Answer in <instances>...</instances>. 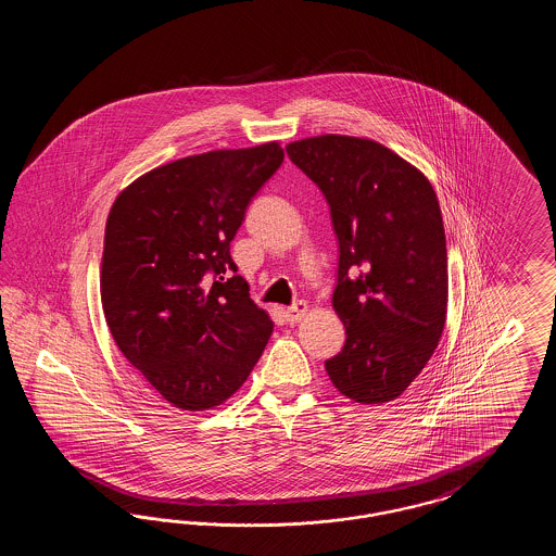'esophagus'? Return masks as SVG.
Returning a JSON list of instances; mask_svg holds the SVG:
<instances>
[{
	"instance_id": "obj_1",
	"label": "esophagus",
	"mask_w": 556,
	"mask_h": 556,
	"mask_svg": "<svg viewBox=\"0 0 556 556\" xmlns=\"http://www.w3.org/2000/svg\"><path fill=\"white\" fill-rule=\"evenodd\" d=\"M306 313H308V304H306L304 300H300V302H295L293 306H290V308L286 311V318H288L290 323H298V320L304 318Z\"/></svg>"
}]
</instances>
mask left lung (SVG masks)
Listing matches in <instances>:
<instances>
[{
    "instance_id": "1",
    "label": "left lung",
    "mask_w": 556,
    "mask_h": 556,
    "mask_svg": "<svg viewBox=\"0 0 556 556\" xmlns=\"http://www.w3.org/2000/svg\"><path fill=\"white\" fill-rule=\"evenodd\" d=\"M291 162L323 191L340 243L333 308L345 327L325 361L333 386L361 404L396 400L442 338L448 254L438 195L390 148L348 135L293 141Z\"/></svg>"
}]
</instances>
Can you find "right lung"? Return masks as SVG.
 I'll return each mask as SVG.
<instances>
[{"label":"right lung","mask_w":556,"mask_h":556,"mask_svg":"<svg viewBox=\"0 0 556 556\" xmlns=\"http://www.w3.org/2000/svg\"><path fill=\"white\" fill-rule=\"evenodd\" d=\"M281 162L277 141L187 156L141 175L110 208L100 277L110 333L181 410L233 396L273 333L229 250Z\"/></svg>","instance_id":"add662e5"}]
</instances>
